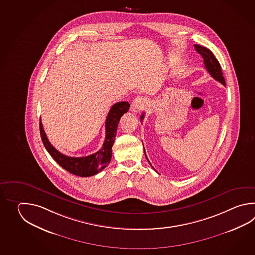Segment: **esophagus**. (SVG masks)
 <instances>
[{"label":"esophagus","mask_w":255,"mask_h":255,"mask_svg":"<svg viewBox=\"0 0 255 255\" xmlns=\"http://www.w3.org/2000/svg\"><path fill=\"white\" fill-rule=\"evenodd\" d=\"M147 104H148V101L146 98H143V97H137L133 100V102L131 104V111L134 113H138L146 108Z\"/></svg>","instance_id":"34e87169"}]
</instances>
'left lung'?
<instances>
[{"label":"left lung","mask_w":255,"mask_h":255,"mask_svg":"<svg viewBox=\"0 0 255 255\" xmlns=\"http://www.w3.org/2000/svg\"><path fill=\"white\" fill-rule=\"evenodd\" d=\"M194 47H195L196 51L202 56L205 67H206L207 71L210 73V75H211L215 80L222 84L223 86H226L225 79H224L223 75H222L221 65H220L219 61L216 59V57L214 56V54H212V51L206 48V47H204V46H201V45H199V44H194ZM143 119H144V114L141 115V121L143 120ZM144 152H145V148H144ZM145 155H146V152H145ZM146 159H147V157H146ZM147 161H148V159H147ZM148 162H149V161H148ZM149 164H150V162H149ZM150 165H151V164H150ZM152 168H153V167H152ZM153 169H154V168H153Z\"/></svg>","instance_id":"left-lung-1"}]
</instances>
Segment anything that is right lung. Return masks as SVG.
I'll use <instances>...</instances> for the list:
<instances>
[{"mask_svg":"<svg viewBox=\"0 0 255 255\" xmlns=\"http://www.w3.org/2000/svg\"><path fill=\"white\" fill-rule=\"evenodd\" d=\"M129 107L128 102H119L113 105L106 120V138L103 146L92 155L74 157L62 154L49 142L40 120V134L43 145L54 160L68 172L80 177L94 176L103 170L110 162L112 157V146L114 145L120 119L128 111Z\"/></svg>","mask_w":255,"mask_h":255,"instance_id":"right-lung-1","label":"right lung"}]
</instances>
